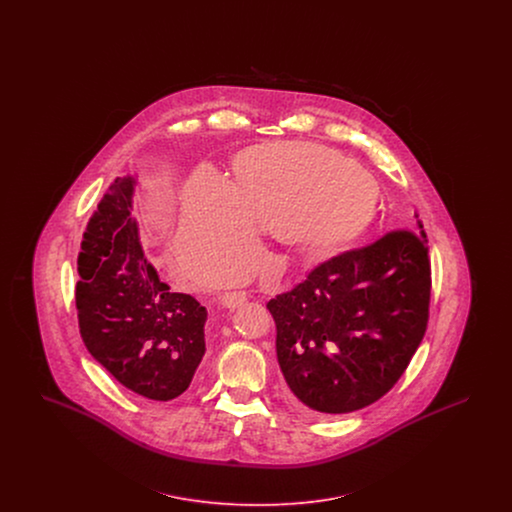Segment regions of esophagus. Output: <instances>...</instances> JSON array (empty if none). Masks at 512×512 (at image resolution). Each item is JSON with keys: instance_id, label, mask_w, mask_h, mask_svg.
I'll return each mask as SVG.
<instances>
[{"instance_id": "obj_1", "label": "esophagus", "mask_w": 512, "mask_h": 512, "mask_svg": "<svg viewBox=\"0 0 512 512\" xmlns=\"http://www.w3.org/2000/svg\"><path fill=\"white\" fill-rule=\"evenodd\" d=\"M247 299H249V295L245 292H226L220 295V303L228 309H236V307L244 305Z\"/></svg>"}]
</instances>
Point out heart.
I'll return each mask as SVG.
<instances>
[{"label":"heart","instance_id":"obj_1","mask_svg":"<svg viewBox=\"0 0 512 512\" xmlns=\"http://www.w3.org/2000/svg\"><path fill=\"white\" fill-rule=\"evenodd\" d=\"M376 201L374 176L334 149L305 142L249 147L234 159L232 184L211 169L190 178L176 255L194 274L238 263L224 274L238 280L257 255L259 226L303 257H328L365 236Z\"/></svg>","mask_w":512,"mask_h":512}]
</instances>
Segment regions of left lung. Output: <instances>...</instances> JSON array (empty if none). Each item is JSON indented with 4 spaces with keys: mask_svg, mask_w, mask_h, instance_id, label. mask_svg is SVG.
<instances>
[{
    "mask_svg": "<svg viewBox=\"0 0 512 512\" xmlns=\"http://www.w3.org/2000/svg\"><path fill=\"white\" fill-rule=\"evenodd\" d=\"M430 293L424 230L395 228L320 263L290 292L270 299L276 355L293 405L332 416L384 397L426 334Z\"/></svg>",
    "mask_w": 512,
    "mask_h": 512,
    "instance_id": "1",
    "label": "left lung"
}]
</instances>
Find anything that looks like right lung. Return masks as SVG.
Listing matches in <instances>:
<instances>
[{
    "instance_id": "right-lung-1",
    "label": "right lung",
    "mask_w": 512,
    "mask_h": 512,
    "mask_svg": "<svg viewBox=\"0 0 512 512\" xmlns=\"http://www.w3.org/2000/svg\"><path fill=\"white\" fill-rule=\"evenodd\" d=\"M134 178H115L86 224L78 255L76 311L90 355L117 382L153 401L192 384L205 355L207 311L171 292L147 263L130 217Z\"/></svg>"
}]
</instances>
